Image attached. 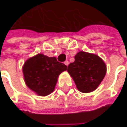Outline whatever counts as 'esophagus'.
Segmentation results:
<instances>
[{
  "instance_id": "esophagus-1",
  "label": "esophagus",
  "mask_w": 127,
  "mask_h": 127,
  "mask_svg": "<svg viewBox=\"0 0 127 127\" xmlns=\"http://www.w3.org/2000/svg\"><path fill=\"white\" fill-rule=\"evenodd\" d=\"M64 64L66 65V66H68V64H69V62H68V61H64Z\"/></svg>"
}]
</instances>
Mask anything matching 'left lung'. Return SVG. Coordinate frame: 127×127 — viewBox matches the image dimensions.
I'll return each mask as SVG.
<instances>
[{"instance_id": "8db88e82", "label": "left lung", "mask_w": 127, "mask_h": 127, "mask_svg": "<svg viewBox=\"0 0 127 127\" xmlns=\"http://www.w3.org/2000/svg\"><path fill=\"white\" fill-rule=\"evenodd\" d=\"M67 71L78 90L85 93L95 90L100 85L106 74V66L98 56L80 51L75 56V61L68 66Z\"/></svg>"}]
</instances>
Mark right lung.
<instances>
[{"mask_svg": "<svg viewBox=\"0 0 127 127\" xmlns=\"http://www.w3.org/2000/svg\"><path fill=\"white\" fill-rule=\"evenodd\" d=\"M67 70V66L42 54L29 59L23 66L26 84L37 95L46 96L52 93L59 74Z\"/></svg>", "mask_w": 127, "mask_h": 127, "instance_id": "right-lung-1", "label": "right lung"}]
</instances>
